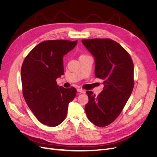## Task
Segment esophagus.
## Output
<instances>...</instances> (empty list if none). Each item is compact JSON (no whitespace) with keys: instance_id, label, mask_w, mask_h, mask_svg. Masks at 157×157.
<instances>
[{"instance_id":"1","label":"esophagus","mask_w":157,"mask_h":157,"mask_svg":"<svg viewBox=\"0 0 157 157\" xmlns=\"http://www.w3.org/2000/svg\"><path fill=\"white\" fill-rule=\"evenodd\" d=\"M77 90L79 92H81V93H85V91L83 89H78Z\"/></svg>"}]
</instances>
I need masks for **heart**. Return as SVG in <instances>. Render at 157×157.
I'll return each instance as SVG.
<instances>
[{
    "instance_id": "1",
    "label": "heart",
    "mask_w": 157,
    "mask_h": 157,
    "mask_svg": "<svg viewBox=\"0 0 157 157\" xmlns=\"http://www.w3.org/2000/svg\"><path fill=\"white\" fill-rule=\"evenodd\" d=\"M86 55H82V56H80V57H83V56H86Z\"/></svg>"
}]
</instances>
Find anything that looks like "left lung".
<instances>
[{
    "instance_id": "1",
    "label": "left lung",
    "mask_w": 157,
    "mask_h": 157,
    "mask_svg": "<svg viewBox=\"0 0 157 157\" xmlns=\"http://www.w3.org/2000/svg\"><path fill=\"white\" fill-rule=\"evenodd\" d=\"M95 58V75L103 80V89L96 96L86 91L85 107L88 119L98 127H105L118 118L134 87V65L130 55L110 39H83Z\"/></svg>"
}]
</instances>
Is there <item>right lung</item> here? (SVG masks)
Segmentation results:
<instances>
[{
	"label": "right lung",
	"mask_w": 157,
	"mask_h": 157,
	"mask_svg": "<svg viewBox=\"0 0 157 157\" xmlns=\"http://www.w3.org/2000/svg\"><path fill=\"white\" fill-rule=\"evenodd\" d=\"M78 40H44L27 55L21 67L22 94L28 107L40 123L50 127L65 119L68 103L76 95L73 86H59L56 79L64 74L63 57Z\"/></svg>",
	"instance_id": "add662e5"
}]
</instances>
